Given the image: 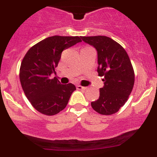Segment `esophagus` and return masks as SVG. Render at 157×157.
I'll use <instances>...</instances> for the list:
<instances>
[{"mask_svg":"<svg viewBox=\"0 0 157 157\" xmlns=\"http://www.w3.org/2000/svg\"><path fill=\"white\" fill-rule=\"evenodd\" d=\"M77 88L78 89V90H86V86H81V85H77Z\"/></svg>","mask_w":157,"mask_h":157,"instance_id":"esophagus-1","label":"esophagus"}]
</instances>
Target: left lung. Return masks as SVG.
I'll return each mask as SVG.
<instances>
[{
  "mask_svg": "<svg viewBox=\"0 0 157 157\" xmlns=\"http://www.w3.org/2000/svg\"><path fill=\"white\" fill-rule=\"evenodd\" d=\"M83 42L97 51L99 76L104 86L99 97L91 102L92 108L101 115L115 114L127 102L134 87V71L124 48L104 36H81Z\"/></svg>",
  "mask_w": 157,
  "mask_h": 157,
  "instance_id": "obj_1",
  "label": "left lung"
}]
</instances>
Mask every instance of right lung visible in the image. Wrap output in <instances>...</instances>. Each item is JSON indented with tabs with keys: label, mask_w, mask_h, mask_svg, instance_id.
<instances>
[{
	"label": "right lung",
	"mask_w": 157,
	"mask_h": 157,
	"mask_svg": "<svg viewBox=\"0 0 157 157\" xmlns=\"http://www.w3.org/2000/svg\"><path fill=\"white\" fill-rule=\"evenodd\" d=\"M80 42V36H51L25 55L20 69V83L28 100L40 113L56 115L67 106L75 86L61 84L51 75L55 73L63 51Z\"/></svg>",
	"instance_id": "obj_1"
}]
</instances>
